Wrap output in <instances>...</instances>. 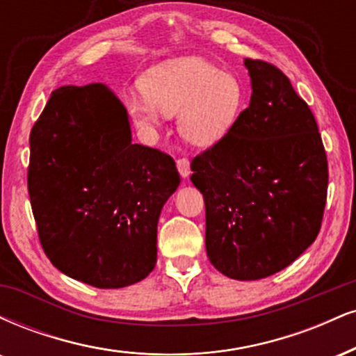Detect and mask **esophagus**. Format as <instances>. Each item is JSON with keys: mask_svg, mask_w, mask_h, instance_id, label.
I'll return each instance as SVG.
<instances>
[{"mask_svg": "<svg viewBox=\"0 0 356 356\" xmlns=\"http://www.w3.org/2000/svg\"><path fill=\"white\" fill-rule=\"evenodd\" d=\"M175 164H177L179 174H181L184 179L189 177V175H191V162H189V159H184V157H182V159H177Z\"/></svg>", "mask_w": 356, "mask_h": 356, "instance_id": "obj_1", "label": "esophagus"}]
</instances>
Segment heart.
Here are the masks:
<instances>
[{
	"label": "heart",
	"instance_id": "b5f03b06",
	"mask_svg": "<svg viewBox=\"0 0 356 356\" xmlns=\"http://www.w3.org/2000/svg\"><path fill=\"white\" fill-rule=\"evenodd\" d=\"M147 97L127 101L131 118L143 127H156L162 114H177L179 132L197 145L222 139L243 106V86L232 72L199 58H179L157 67L145 79Z\"/></svg>",
	"mask_w": 356,
	"mask_h": 356
}]
</instances>
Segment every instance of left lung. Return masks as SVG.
<instances>
[{
  "label": "left lung",
  "instance_id": "8db88e82",
  "mask_svg": "<svg viewBox=\"0 0 356 356\" xmlns=\"http://www.w3.org/2000/svg\"><path fill=\"white\" fill-rule=\"evenodd\" d=\"M250 104L194 157L211 264L235 280L284 270L314 243L327 202L328 162L305 101L278 67L247 58Z\"/></svg>",
  "mask_w": 356,
  "mask_h": 356
}]
</instances>
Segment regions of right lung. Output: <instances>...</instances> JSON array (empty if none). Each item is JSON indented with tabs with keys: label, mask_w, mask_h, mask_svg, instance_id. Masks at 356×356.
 I'll return each instance as SVG.
<instances>
[{
	"label": "right lung",
	"mask_w": 356,
	"mask_h": 356,
	"mask_svg": "<svg viewBox=\"0 0 356 356\" xmlns=\"http://www.w3.org/2000/svg\"><path fill=\"white\" fill-rule=\"evenodd\" d=\"M28 192L44 254L97 289L140 282L157 260V222L181 184L169 154L132 144L104 84L63 86L29 134Z\"/></svg>",
	"instance_id": "obj_1"
}]
</instances>
